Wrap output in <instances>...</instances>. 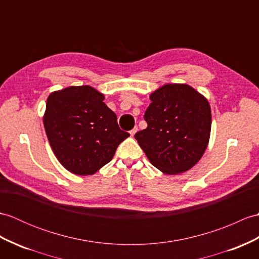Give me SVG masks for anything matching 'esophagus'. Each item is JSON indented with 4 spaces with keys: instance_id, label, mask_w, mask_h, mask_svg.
Listing matches in <instances>:
<instances>
[{
    "instance_id": "1",
    "label": "esophagus",
    "mask_w": 259,
    "mask_h": 259,
    "mask_svg": "<svg viewBox=\"0 0 259 259\" xmlns=\"http://www.w3.org/2000/svg\"><path fill=\"white\" fill-rule=\"evenodd\" d=\"M137 131H138V127H135L134 129H132V130L130 131V136H131V137H134V136L136 135V132H137Z\"/></svg>"
}]
</instances>
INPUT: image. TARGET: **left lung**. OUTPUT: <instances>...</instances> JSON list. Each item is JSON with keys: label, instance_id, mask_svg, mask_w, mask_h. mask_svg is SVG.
<instances>
[{"label": "left lung", "instance_id": "obj_1", "mask_svg": "<svg viewBox=\"0 0 259 259\" xmlns=\"http://www.w3.org/2000/svg\"><path fill=\"white\" fill-rule=\"evenodd\" d=\"M148 127L135 138L149 161L165 174L193 167L207 148L212 115L207 99L186 83H165L150 95Z\"/></svg>", "mask_w": 259, "mask_h": 259}]
</instances>
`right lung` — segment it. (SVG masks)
<instances>
[{
  "instance_id": "right-lung-1",
  "label": "right lung",
  "mask_w": 259,
  "mask_h": 259,
  "mask_svg": "<svg viewBox=\"0 0 259 259\" xmlns=\"http://www.w3.org/2000/svg\"><path fill=\"white\" fill-rule=\"evenodd\" d=\"M104 100L87 85L57 90L47 98L43 122L48 141L61 164L77 176L97 172L130 136Z\"/></svg>"
}]
</instances>
